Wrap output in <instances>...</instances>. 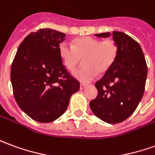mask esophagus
<instances>
[{"mask_svg":"<svg viewBox=\"0 0 155 155\" xmlns=\"http://www.w3.org/2000/svg\"><path fill=\"white\" fill-rule=\"evenodd\" d=\"M86 87V85L85 84H81V90H83L84 88Z\"/></svg>","mask_w":155,"mask_h":155,"instance_id":"1","label":"esophagus"}]
</instances>
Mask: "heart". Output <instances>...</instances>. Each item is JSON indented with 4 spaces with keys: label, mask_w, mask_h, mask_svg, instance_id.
I'll use <instances>...</instances> for the list:
<instances>
[{
    "label": "heart",
    "mask_w": 155,
    "mask_h": 155,
    "mask_svg": "<svg viewBox=\"0 0 155 155\" xmlns=\"http://www.w3.org/2000/svg\"><path fill=\"white\" fill-rule=\"evenodd\" d=\"M62 61L70 71H74L81 59L85 67L73 73L75 79L83 83L93 81L99 73H105L114 63L117 54V46L114 41H101L91 37L75 40L74 46L67 43L59 45Z\"/></svg>",
    "instance_id": "heart-1"
}]
</instances>
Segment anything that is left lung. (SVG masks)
Returning a JSON list of instances; mask_svg holds the SVG:
<instances>
[{
    "label": "left lung",
    "instance_id": "8db88e82",
    "mask_svg": "<svg viewBox=\"0 0 155 155\" xmlns=\"http://www.w3.org/2000/svg\"><path fill=\"white\" fill-rule=\"evenodd\" d=\"M99 38L112 39L117 46L114 63L96 83L98 91L90 107L101 120L111 124L128 118L141 101L144 93L148 68L140 45L130 36L113 31L95 34Z\"/></svg>",
    "mask_w": 155,
    "mask_h": 155
}]
</instances>
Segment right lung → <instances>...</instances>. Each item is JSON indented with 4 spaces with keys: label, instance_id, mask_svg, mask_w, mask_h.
Here are the masks:
<instances>
[{
    "label": "right lung",
    "instance_id": "right-lung-1",
    "mask_svg": "<svg viewBox=\"0 0 155 155\" xmlns=\"http://www.w3.org/2000/svg\"><path fill=\"white\" fill-rule=\"evenodd\" d=\"M65 34L50 28L31 32L19 45L11 69L17 105L31 118L50 123L64 114L80 82L63 64L59 44Z\"/></svg>",
    "mask_w": 155,
    "mask_h": 155
}]
</instances>
